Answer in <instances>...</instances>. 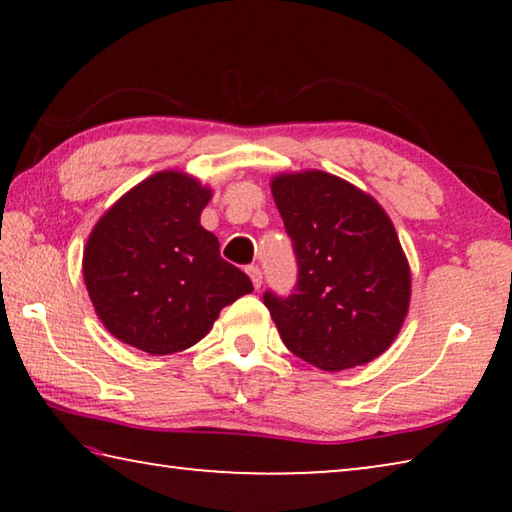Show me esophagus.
Returning <instances> with one entry per match:
<instances>
[{
  "label": "esophagus",
  "instance_id": "34e87169",
  "mask_svg": "<svg viewBox=\"0 0 512 512\" xmlns=\"http://www.w3.org/2000/svg\"><path fill=\"white\" fill-rule=\"evenodd\" d=\"M246 271H248V275H250V280H253V287H255V289L262 287V271H259V266H248Z\"/></svg>",
  "mask_w": 512,
  "mask_h": 512
}]
</instances>
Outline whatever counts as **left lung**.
Masks as SVG:
<instances>
[{
	"label": "left lung",
	"instance_id": "obj_1",
	"mask_svg": "<svg viewBox=\"0 0 512 512\" xmlns=\"http://www.w3.org/2000/svg\"><path fill=\"white\" fill-rule=\"evenodd\" d=\"M293 241L298 284L264 293L287 348L320 370L363 366L391 348L411 300V268L375 198L325 171L271 180Z\"/></svg>",
	"mask_w": 512,
	"mask_h": 512
}]
</instances>
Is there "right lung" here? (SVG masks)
I'll list each match as a JSON object with an SVG mask.
<instances>
[{
    "instance_id": "1",
    "label": "right lung",
    "mask_w": 512,
    "mask_h": 512,
    "mask_svg": "<svg viewBox=\"0 0 512 512\" xmlns=\"http://www.w3.org/2000/svg\"><path fill=\"white\" fill-rule=\"evenodd\" d=\"M212 189L158 171L101 216L83 250V280L103 327L149 354L192 348L221 309L253 291L201 225Z\"/></svg>"
}]
</instances>
